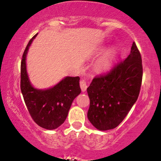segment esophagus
<instances>
[{
    "mask_svg": "<svg viewBox=\"0 0 161 161\" xmlns=\"http://www.w3.org/2000/svg\"><path fill=\"white\" fill-rule=\"evenodd\" d=\"M80 88H81V90L82 92H85L86 90L87 89V84H86V82L85 80H80Z\"/></svg>",
    "mask_w": 161,
    "mask_h": 161,
    "instance_id": "esophagus-1",
    "label": "esophagus"
}]
</instances>
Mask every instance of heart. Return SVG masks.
I'll list each match as a JSON object with an SVG mask.
<instances>
[{"label": "heart", "instance_id": "b5f03b06", "mask_svg": "<svg viewBox=\"0 0 161 161\" xmlns=\"http://www.w3.org/2000/svg\"><path fill=\"white\" fill-rule=\"evenodd\" d=\"M114 53L112 51L108 52L103 58L100 60L99 66L102 69H108L111 67L113 64Z\"/></svg>", "mask_w": 161, "mask_h": 161}]
</instances>
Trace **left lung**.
Listing matches in <instances>:
<instances>
[{
	"mask_svg": "<svg viewBox=\"0 0 161 161\" xmlns=\"http://www.w3.org/2000/svg\"><path fill=\"white\" fill-rule=\"evenodd\" d=\"M142 77L141 55L133 42L128 57L106 74L95 77L87 88V117L96 129H114L124 120L138 97Z\"/></svg>",
	"mask_w": 161,
	"mask_h": 161,
	"instance_id": "8db88e82",
	"label": "left lung"
}]
</instances>
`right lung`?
I'll list each match as a JSON object with an SVG mask.
<instances>
[{
  "mask_svg": "<svg viewBox=\"0 0 161 161\" xmlns=\"http://www.w3.org/2000/svg\"><path fill=\"white\" fill-rule=\"evenodd\" d=\"M37 35L29 41L20 64V90L33 120L43 129L53 130L65 121L74 99L80 93L79 77H66L55 86L35 89L26 72V58L29 48Z\"/></svg>",
  "mask_w": 161,
  "mask_h": 161,
  "instance_id": "1",
  "label": "right lung"
}]
</instances>
